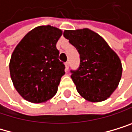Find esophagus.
<instances>
[{
  "label": "esophagus",
  "instance_id": "34e87169",
  "mask_svg": "<svg viewBox=\"0 0 132 132\" xmlns=\"http://www.w3.org/2000/svg\"><path fill=\"white\" fill-rule=\"evenodd\" d=\"M65 70H68V69H69V67H70V62H67L65 63Z\"/></svg>",
  "mask_w": 132,
  "mask_h": 132
}]
</instances>
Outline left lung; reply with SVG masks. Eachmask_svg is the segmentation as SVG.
Wrapping results in <instances>:
<instances>
[{"label": "left lung", "instance_id": "left-lung-1", "mask_svg": "<svg viewBox=\"0 0 132 132\" xmlns=\"http://www.w3.org/2000/svg\"><path fill=\"white\" fill-rule=\"evenodd\" d=\"M64 36L78 50L80 65L71 70L79 95L91 102L105 101L118 88L122 77L120 58L105 39L88 28L65 30Z\"/></svg>", "mask_w": 132, "mask_h": 132}]
</instances>
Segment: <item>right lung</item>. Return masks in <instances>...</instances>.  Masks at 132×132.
Segmentation results:
<instances>
[{"label": "right lung", "instance_id": "obj_1", "mask_svg": "<svg viewBox=\"0 0 132 132\" xmlns=\"http://www.w3.org/2000/svg\"><path fill=\"white\" fill-rule=\"evenodd\" d=\"M59 28L39 26L29 31L11 55L10 72L15 89L31 103H44L57 93L65 65L58 59L56 44Z\"/></svg>", "mask_w": 132, "mask_h": 132}]
</instances>
